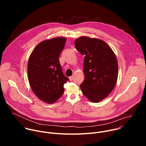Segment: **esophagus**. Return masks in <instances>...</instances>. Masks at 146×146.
<instances>
[{"label":"esophagus","instance_id":"esophagus-1","mask_svg":"<svg viewBox=\"0 0 146 146\" xmlns=\"http://www.w3.org/2000/svg\"><path fill=\"white\" fill-rule=\"evenodd\" d=\"M73 78H74V77H73V76L69 77V80H70V81H72V80H73Z\"/></svg>","mask_w":146,"mask_h":146}]
</instances>
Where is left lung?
Segmentation results:
<instances>
[{"instance_id": "obj_1", "label": "left lung", "mask_w": 146, "mask_h": 146, "mask_svg": "<svg viewBox=\"0 0 146 146\" xmlns=\"http://www.w3.org/2000/svg\"><path fill=\"white\" fill-rule=\"evenodd\" d=\"M76 49L84 55L85 79L80 88L90 100L98 102L106 98L114 88L118 77L115 55L105 41L81 36L75 40Z\"/></svg>"}]
</instances>
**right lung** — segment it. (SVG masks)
<instances>
[{"label": "right lung", "instance_id": "right-lung-1", "mask_svg": "<svg viewBox=\"0 0 146 146\" xmlns=\"http://www.w3.org/2000/svg\"><path fill=\"white\" fill-rule=\"evenodd\" d=\"M66 39L56 37L40 43L32 51L28 64L31 87L41 100L56 102L64 92V85L69 80L62 72L59 61Z\"/></svg>", "mask_w": 146, "mask_h": 146}]
</instances>
